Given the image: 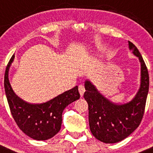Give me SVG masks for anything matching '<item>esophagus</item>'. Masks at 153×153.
Instances as JSON below:
<instances>
[{"label": "esophagus", "mask_w": 153, "mask_h": 153, "mask_svg": "<svg viewBox=\"0 0 153 153\" xmlns=\"http://www.w3.org/2000/svg\"><path fill=\"white\" fill-rule=\"evenodd\" d=\"M79 93H80L81 96H82L83 94H84L85 91V87L83 86L82 85H80L79 86Z\"/></svg>", "instance_id": "34e87169"}]
</instances>
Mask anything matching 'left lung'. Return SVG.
<instances>
[{
	"label": "left lung",
	"instance_id": "left-lung-1",
	"mask_svg": "<svg viewBox=\"0 0 153 153\" xmlns=\"http://www.w3.org/2000/svg\"><path fill=\"white\" fill-rule=\"evenodd\" d=\"M132 53L141 62V87L131 102L118 105L102 96L89 81L85 82L84 98L88 105V122L92 134L104 143H116L130 135L142 121L149 86L147 67L138 48L128 41Z\"/></svg>",
	"mask_w": 153,
	"mask_h": 153
}]
</instances>
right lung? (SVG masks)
Listing matches in <instances>:
<instances>
[{
	"instance_id": "right-lung-1",
	"label": "right lung",
	"mask_w": 153,
	"mask_h": 153,
	"mask_svg": "<svg viewBox=\"0 0 153 153\" xmlns=\"http://www.w3.org/2000/svg\"><path fill=\"white\" fill-rule=\"evenodd\" d=\"M15 56L7 65L4 74V90L9 108L20 129L35 140H47L61 130L62 113L67 106L80 98L78 86L74 87L51 100L41 104H30L19 98L9 83L8 71Z\"/></svg>"
}]
</instances>
